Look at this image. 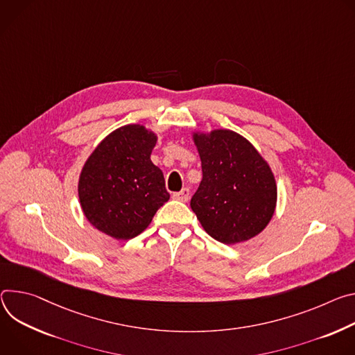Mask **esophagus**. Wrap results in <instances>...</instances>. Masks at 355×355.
Returning <instances> with one entry per match:
<instances>
[{"mask_svg":"<svg viewBox=\"0 0 355 355\" xmlns=\"http://www.w3.org/2000/svg\"><path fill=\"white\" fill-rule=\"evenodd\" d=\"M172 198L179 200V202H187L189 198H190V191L187 187H183L180 191H176L172 194Z\"/></svg>","mask_w":355,"mask_h":355,"instance_id":"esophagus-1","label":"esophagus"}]
</instances>
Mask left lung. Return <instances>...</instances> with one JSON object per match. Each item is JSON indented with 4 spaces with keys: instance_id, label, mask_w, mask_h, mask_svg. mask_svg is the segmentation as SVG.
<instances>
[{
    "instance_id": "1",
    "label": "left lung",
    "mask_w": 355,
    "mask_h": 355,
    "mask_svg": "<svg viewBox=\"0 0 355 355\" xmlns=\"http://www.w3.org/2000/svg\"><path fill=\"white\" fill-rule=\"evenodd\" d=\"M203 179L190 207L205 231L223 244H240L262 232L278 202L275 175L257 148L239 132L191 131Z\"/></svg>"
}]
</instances>
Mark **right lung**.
<instances>
[{"label":"right lung","mask_w":355,"mask_h":355,"mask_svg":"<svg viewBox=\"0 0 355 355\" xmlns=\"http://www.w3.org/2000/svg\"><path fill=\"white\" fill-rule=\"evenodd\" d=\"M156 132L128 124L110 132L78 176V202L87 221L111 239L139 235L169 200L162 171L150 161Z\"/></svg>","instance_id":"1"}]
</instances>
